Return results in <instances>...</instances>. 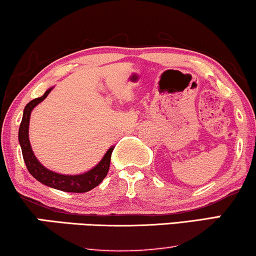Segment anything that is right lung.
<instances>
[{"label":"right lung","mask_w":256,"mask_h":256,"mask_svg":"<svg viewBox=\"0 0 256 256\" xmlns=\"http://www.w3.org/2000/svg\"><path fill=\"white\" fill-rule=\"evenodd\" d=\"M52 90H53V87L48 88L44 92V94L40 98L29 102L24 110V116H22L20 128H18V143H20L26 166H27L29 174L35 180H38V182L47 186L66 192H90L93 188L99 186L108 174L110 162H111V154L114 146H111L106 151L104 157L94 168H92L87 172L79 174H62L47 169L35 157L33 148H32L30 142H29V120H30L32 111H33L34 108H36V105L47 98Z\"/></svg>","instance_id":"1"}]
</instances>
